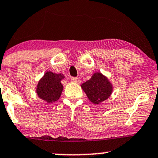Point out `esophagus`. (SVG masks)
Here are the masks:
<instances>
[{
  "label": "esophagus",
  "mask_w": 158,
  "mask_h": 158,
  "mask_svg": "<svg viewBox=\"0 0 158 158\" xmlns=\"http://www.w3.org/2000/svg\"><path fill=\"white\" fill-rule=\"evenodd\" d=\"M71 80H72L73 82H76V83H80V79L77 77H72L71 78Z\"/></svg>",
  "instance_id": "obj_1"
}]
</instances>
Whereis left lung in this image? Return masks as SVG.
Returning <instances> with one entry per match:
<instances>
[{"label": "left lung", "instance_id": "1", "mask_svg": "<svg viewBox=\"0 0 158 158\" xmlns=\"http://www.w3.org/2000/svg\"><path fill=\"white\" fill-rule=\"evenodd\" d=\"M81 86L89 100L95 104L108 98L112 92L110 82L100 73H95L89 80Z\"/></svg>", "mask_w": 158, "mask_h": 158}]
</instances>
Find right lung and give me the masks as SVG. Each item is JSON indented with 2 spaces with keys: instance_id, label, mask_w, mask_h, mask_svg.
I'll return each mask as SVG.
<instances>
[{
  "instance_id": "obj_1",
  "label": "right lung",
  "mask_w": 158,
  "mask_h": 158,
  "mask_svg": "<svg viewBox=\"0 0 158 158\" xmlns=\"http://www.w3.org/2000/svg\"><path fill=\"white\" fill-rule=\"evenodd\" d=\"M64 78L65 76L61 73H46L37 85L36 92L39 97L48 103H53L57 101L60 97L64 88L60 81Z\"/></svg>"
}]
</instances>
